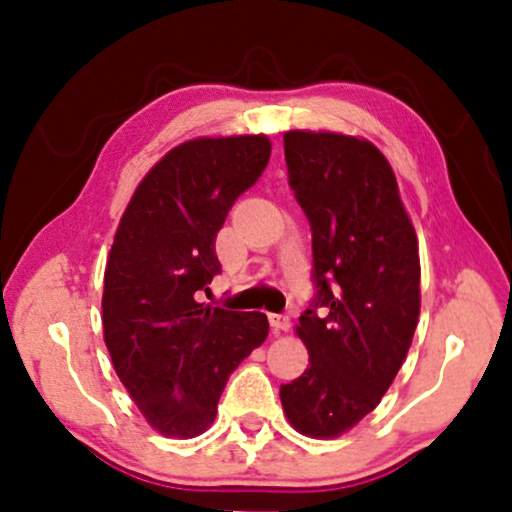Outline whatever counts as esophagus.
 <instances>
[{
  "instance_id": "obj_1",
  "label": "esophagus",
  "mask_w": 512,
  "mask_h": 512,
  "mask_svg": "<svg viewBox=\"0 0 512 512\" xmlns=\"http://www.w3.org/2000/svg\"><path fill=\"white\" fill-rule=\"evenodd\" d=\"M268 321H270V326L275 328V331H289V326H291L289 314H277V312H272V314H268Z\"/></svg>"
}]
</instances>
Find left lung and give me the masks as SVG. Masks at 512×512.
Wrapping results in <instances>:
<instances>
[{
  "instance_id": "left-lung-1",
  "label": "left lung",
  "mask_w": 512,
  "mask_h": 512,
  "mask_svg": "<svg viewBox=\"0 0 512 512\" xmlns=\"http://www.w3.org/2000/svg\"><path fill=\"white\" fill-rule=\"evenodd\" d=\"M289 186L312 230L314 298L298 319L310 366L282 384L300 433L333 438L375 410L419 319L415 228L394 170L366 139L284 135Z\"/></svg>"
}]
</instances>
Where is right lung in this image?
Here are the masks:
<instances>
[{
  "instance_id": "obj_1",
  "label": "right lung",
  "mask_w": 512,
  "mask_h": 512,
  "mask_svg": "<svg viewBox=\"0 0 512 512\" xmlns=\"http://www.w3.org/2000/svg\"><path fill=\"white\" fill-rule=\"evenodd\" d=\"M270 149L265 135L184 142L151 167L118 223L104 270V342L163 436H200L230 373L268 338L263 312L209 307L200 293L221 272L216 233Z\"/></svg>"
}]
</instances>
